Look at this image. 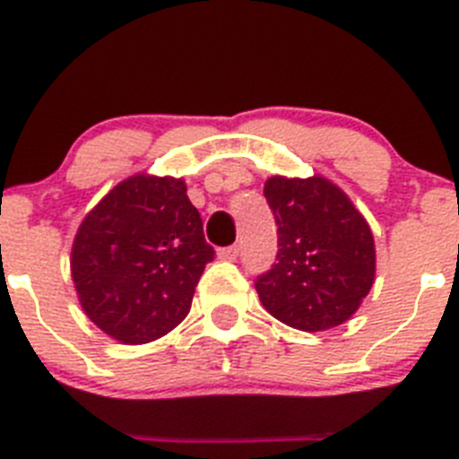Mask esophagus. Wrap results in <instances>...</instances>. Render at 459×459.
<instances>
[{"mask_svg":"<svg viewBox=\"0 0 459 459\" xmlns=\"http://www.w3.org/2000/svg\"><path fill=\"white\" fill-rule=\"evenodd\" d=\"M237 256H238V246H230L218 250V259L222 261H237Z\"/></svg>","mask_w":459,"mask_h":459,"instance_id":"obj_1","label":"esophagus"}]
</instances>
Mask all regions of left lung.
<instances>
[{
    "instance_id": "1",
    "label": "left lung",
    "mask_w": 459,
    "mask_h": 459,
    "mask_svg": "<svg viewBox=\"0 0 459 459\" xmlns=\"http://www.w3.org/2000/svg\"><path fill=\"white\" fill-rule=\"evenodd\" d=\"M264 195L279 237L277 264L255 283L265 311L308 333L347 322L377 274L374 234L363 213L322 176H273Z\"/></svg>"
}]
</instances>
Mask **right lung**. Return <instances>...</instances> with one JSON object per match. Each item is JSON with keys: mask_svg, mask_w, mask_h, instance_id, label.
<instances>
[{"mask_svg": "<svg viewBox=\"0 0 459 459\" xmlns=\"http://www.w3.org/2000/svg\"><path fill=\"white\" fill-rule=\"evenodd\" d=\"M213 247L182 178H126L78 227L72 279L85 316L121 344H146L186 317Z\"/></svg>", "mask_w": 459, "mask_h": 459, "instance_id": "obj_1", "label": "right lung"}]
</instances>
